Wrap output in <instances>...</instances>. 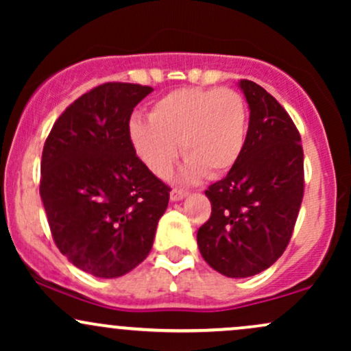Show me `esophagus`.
<instances>
[{
    "label": "esophagus",
    "mask_w": 351,
    "mask_h": 351,
    "mask_svg": "<svg viewBox=\"0 0 351 351\" xmlns=\"http://www.w3.org/2000/svg\"><path fill=\"white\" fill-rule=\"evenodd\" d=\"M189 195V191H186V189H180V188H175L171 189L170 193V198L171 201H181L183 198H186V196Z\"/></svg>",
    "instance_id": "34e87169"
}]
</instances>
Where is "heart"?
Wrapping results in <instances>:
<instances>
[{
	"mask_svg": "<svg viewBox=\"0 0 351 351\" xmlns=\"http://www.w3.org/2000/svg\"><path fill=\"white\" fill-rule=\"evenodd\" d=\"M247 134V106L232 88H176L153 104L150 120L134 119L128 136L152 173L167 178L178 158L186 175H224L241 158Z\"/></svg>",
	"mask_w": 351,
	"mask_h": 351,
	"instance_id": "1",
	"label": "heart"
}]
</instances>
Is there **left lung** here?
I'll list each match as a JSON object with an SVG mask.
<instances>
[{
	"mask_svg": "<svg viewBox=\"0 0 351 351\" xmlns=\"http://www.w3.org/2000/svg\"><path fill=\"white\" fill-rule=\"evenodd\" d=\"M249 128L241 158L209 186L211 216L198 229L201 256L232 279L265 271L284 254L304 198V150L285 108L252 80H241Z\"/></svg>",
	"mask_w": 351,
	"mask_h": 351,
	"instance_id": "left-lung-1",
	"label": "left lung"
}]
</instances>
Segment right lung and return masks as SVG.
I'll use <instances>...</instances> for the list:
<instances>
[{
	"label": "right lung",
	"instance_id": "add662e5",
	"mask_svg": "<svg viewBox=\"0 0 351 351\" xmlns=\"http://www.w3.org/2000/svg\"><path fill=\"white\" fill-rule=\"evenodd\" d=\"M153 90L106 82L56 120L43 148L39 193L52 239L80 271L114 279L152 251L170 186L136 156L132 112Z\"/></svg>",
	"mask_w": 351,
	"mask_h": 351
}]
</instances>
